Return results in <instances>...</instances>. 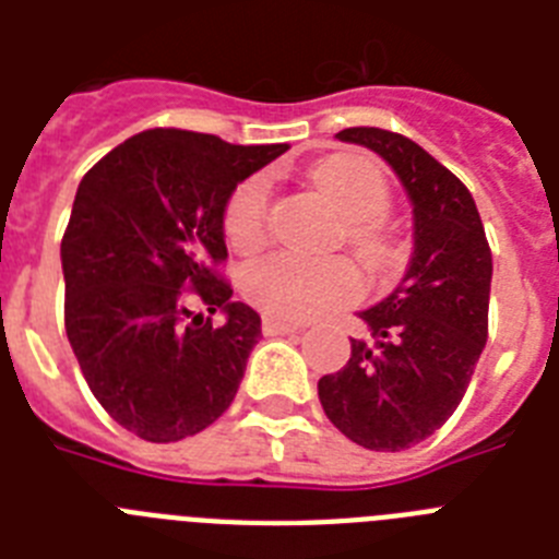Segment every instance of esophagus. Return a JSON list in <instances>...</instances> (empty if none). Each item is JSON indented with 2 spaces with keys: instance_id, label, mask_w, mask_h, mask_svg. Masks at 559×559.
Listing matches in <instances>:
<instances>
[{
  "instance_id": "1",
  "label": "esophagus",
  "mask_w": 559,
  "mask_h": 559,
  "mask_svg": "<svg viewBox=\"0 0 559 559\" xmlns=\"http://www.w3.org/2000/svg\"><path fill=\"white\" fill-rule=\"evenodd\" d=\"M263 333L266 336H281V333H296L298 324L293 322H284V319H278V316H263Z\"/></svg>"
}]
</instances>
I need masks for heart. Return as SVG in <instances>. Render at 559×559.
Here are the masks:
<instances>
[{"instance_id": "obj_1", "label": "heart", "mask_w": 559, "mask_h": 559, "mask_svg": "<svg viewBox=\"0 0 559 559\" xmlns=\"http://www.w3.org/2000/svg\"><path fill=\"white\" fill-rule=\"evenodd\" d=\"M310 182L333 211L345 219V240L371 266H389L394 261V243L382 235L380 223L391 209L389 179L368 156L336 153L310 170ZM266 209H270V179L249 177L231 191L223 211V231L231 249L252 252L266 237ZM240 289L249 305L278 319H313L350 305L362 296V278L354 263L307 261L298 254L275 252L258 258L240 275Z\"/></svg>"}]
</instances>
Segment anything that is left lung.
<instances>
[{"label":"left lung","instance_id":"8db88e82","mask_svg":"<svg viewBox=\"0 0 559 559\" xmlns=\"http://www.w3.org/2000/svg\"><path fill=\"white\" fill-rule=\"evenodd\" d=\"M340 142L377 153L412 202V258L389 296L359 310L366 336L319 380L324 415L359 447L400 452L459 408L487 342L493 258L473 193L400 133L348 127Z\"/></svg>","mask_w":559,"mask_h":559}]
</instances>
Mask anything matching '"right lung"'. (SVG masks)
I'll use <instances>...</instances> for the list:
<instances>
[{
    "label": "right lung",
    "mask_w": 559,
    "mask_h": 559,
    "mask_svg": "<svg viewBox=\"0 0 559 559\" xmlns=\"http://www.w3.org/2000/svg\"><path fill=\"white\" fill-rule=\"evenodd\" d=\"M287 144L144 130L81 179L60 243L66 336L92 394L144 441L202 432L235 400L261 316L231 301L223 211ZM197 295L224 322H201Z\"/></svg>",
    "instance_id": "obj_1"
}]
</instances>
